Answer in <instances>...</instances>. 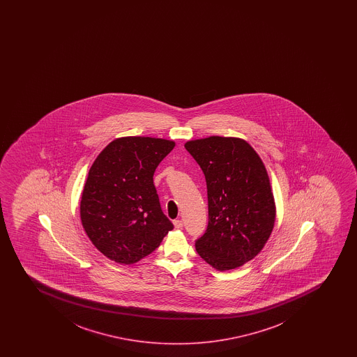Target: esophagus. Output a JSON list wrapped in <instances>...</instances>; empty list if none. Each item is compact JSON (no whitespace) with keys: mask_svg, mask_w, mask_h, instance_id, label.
Returning a JSON list of instances; mask_svg holds the SVG:
<instances>
[{"mask_svg":"<svg viewBox=\"0 0 357 357\" xmlns=\"http://www.w3.org/2000/svg\"><path fill=\"white\" fill-rule=\"evenodd\" d=\"M174 226L176 227V229H181V227H183V222L181 220V219H176V220H174Z\"/></svg>","mask_w":357,"mask_h":357,"instance_id":"34e87169","label":"esophagus"}]
</instances>
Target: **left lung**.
Returning <instances> with one entry per match:
<instances>
[{"instance_id":"left-lung-1","label":"left lung","mask_w":357,"mask_h":357,"mask_svg":"<svg viewBox=\"0 0 357 357\" xmlns=\"http://www.w3.org/2000/svg\"><path fill=\"white\" fill-rule=\"evenodd\" d=\"M204 172L208 225L195 241L201 259L229 271L262 250L275 222L274 197L264 164L245 140L209 137L185 144Z\"/></svg>"}]
</instances>
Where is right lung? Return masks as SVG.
I'll return each instance as SVG.
<instances>
[{
  "mask_svg": "<svg viewBox=\"0 0 357 357\" xmlns=\"http://www.w3.org/2000/svg\"><path fill=\"white\" fill-rule=\"evenodd\" d=\"M172 140L125 137L103 149L91 165L81 200L83 229L106 257L132 264L160 246L172 222L153 185Z\"/></svg>",
  "mask_w": 357,
  "mask_h": 357,
  "instance_id": "right-lung-1",
  "label": "right lung"
}]
</instances>
